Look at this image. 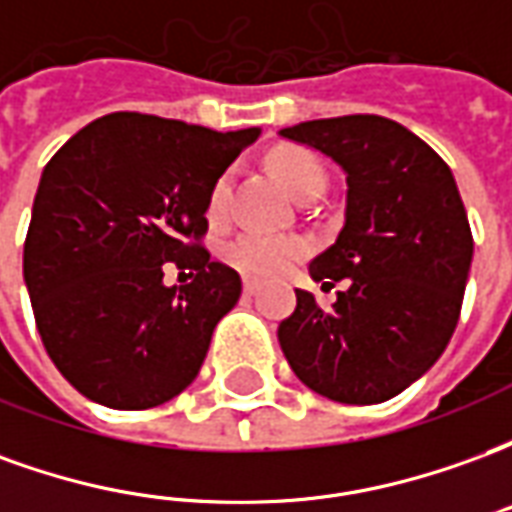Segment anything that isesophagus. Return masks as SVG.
I'll return each instance as SVG.
<instances>
[{"label":"esophagus","instance_id":"obj_1","mask_svg":"<svg viewBox=\"0 0 512 512\" xmlns=\"http://www.w3.org/2000/svg\"><path fill=\"white\" fill-rule=\"evenodd\" d=\"M257 290H260V285H257V279L246 277L244 279V293H246V296H252V293H257Z\"/></svg>","mask_w":512,"mask_h":512}]
</instances>
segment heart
Segmentation results:
<instances>
[{
	"label": "heart",
	"mask_w": 512,
	"mask_h": 512,
	"mask_svg": "<svg viewBox=\"0 0 512 512\" xmlns=\"http://www.w3.org/2000/svg\"><path fill=\"white\" fill-rule=\"evenodd\" d=\"M271 169L274 175L282 180V186L293 194V197H304L318 186H326V172L318 158L312 156L310 150L301 147H288V150H277L271 156ZM230 186H233V175L222 172L213 180L211 191H208V216L213 222H219L227 216L230 208ZM307 241L299 235H279V233H263V230H246V233L235 235L233 241H227L222 249L224 260L238 271H244L249 277H277L282 271H288L296 260L307 255Z\"/></svg>",
	"instance_id": "b5f03b06"
}]
</instances>
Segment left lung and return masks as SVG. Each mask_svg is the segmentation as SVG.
<instances>
[{
	"label": "left lung",
	"mask_w": 512,
	"mask_h": 512,
	"mask_svg": "<svg viewBox=\"0 0 512 512\" xmlns=\"http://www.w3.org/2000/svg\"><path fill=\"white\" fill-rule=\"evenodd\" d=\"M279 134L334 158L345 172V224L310 263L337 290L323 310L296 290L279 323L282 354L312 392L370 406L400 395L444 354L461 315L472 230L444 158L395 120L345 115Z\"/></svg>",
	"instance_id": "1"
}]
</instances>
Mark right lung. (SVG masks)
<instances>
[{
  "mask_svg": "<svg viewBox=\"0 0 512 512\" xmlns=\"http://www.w3.org/2000/svg\"><path fill=\"white\" fill-rule=\"evenodd\" d=\"M257 136L115 112L46 164L24 282L46 354L93 403L142 411L197 378L241 296V277L202 246L208 191ZM164 262L198 274L167 289Z\"/></svg>",
  "mask_w": 512,
  "mask_h": 512,
  "instance_id": "1",
  "label": "right lung"
}]
</instances>
